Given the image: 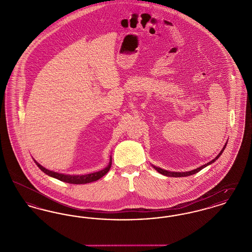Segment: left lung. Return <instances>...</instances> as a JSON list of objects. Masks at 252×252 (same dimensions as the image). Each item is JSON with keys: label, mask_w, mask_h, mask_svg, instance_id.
Listing matches in <instances>:
<instances>
[{"label": "left lung", "mask_w": 252, "mask_h": 252, "mask_svg": "<svg viewBox=\"0 0 252 252\" xmlns=\"http://www.w3.org/2000/svg\"><path fill=\"white\" fill-rule=\"evenodd\" d=\"M226 145H227V143L225 144V146L223 147V149L221 150V152L217 155V156L213 159V160H211L210 162H208V163H206V164H204L202 166H200V167L196 168V169H193L192 171H188V172H170V171H167V170H164V169H161V168L156 167V166H154V165H152L154 169H156L157 171L158 172V173H160L161 175H164V176H167V177H173V178H180V177H187V176H191V175H193V174H195V173H197V172H199L200 170H202L203 168L206 167V166H208V165H210V164H212L213 162H215L216 159L219 158V157L221 156V154L223 153V151L225 150V148H226Z\"/></svg>", "instance_id": "1"}]
</instances>
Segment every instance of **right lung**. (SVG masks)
Masks as SVG:
<instances>
[{
  "instance_id": "1",
  "label": "right lung",
  "mask_w": 252,
  "mask_h": 252,
  "mask_svg": "<svg viewBox=\"0 0 252 252\" xmlns=\"http://www.w3.org/2000/svg\"><path fill=\"white\" fill-rule=\"evenodd\" d=\"M34 161L36 162V164L38 166V168L42 172H44L46 175H48L52 178H55L57 180H60V181L71 183V184H86V183L96 181V180L101 179L103 176H105L111 167V157H110V160H109L108 166L104 168L103 170L94 172V173H91V174H87V175H75L74 176V175H65V174H60V173H57V172H54V171H50L48 169L41 166L35 159H34Z\"/></svg>"
}]
</instances>
